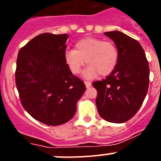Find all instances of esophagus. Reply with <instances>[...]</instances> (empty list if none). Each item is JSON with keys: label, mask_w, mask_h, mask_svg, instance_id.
Returning a JSON list of instances; mask_svg holds the SVG:
<instances>
[{"label": "esophagus", "mask_w": 161, "mask_h": 161, "mask_svg": "<svg viewBox=\"0 0 161 161\" xmlns=\"http://www.w3.org/2000/svg\"><path fill=\"white\" fill-rule=\"evenodd\" d=\"M85 85H86V87H87V88L90 87L91 85H92V83H91L90 81H87V80H85Z\"/></svg>", "instance_id": "1"}]
</instances>
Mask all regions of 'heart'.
Returning <instances> with one entry per match:
<instances>
[{
    "instance_id": "b5f03b06",
    "label": "heart",
    "mask_w": 161,
    "mask_h": 161,
    "mask_svg": "<svg viewBox=\"0 0 161 161\" xmlns=\"http://www.w3.org/2000/svg\"><path fill=\"white\" fill-rule=\"evenodd\" d=\"M64 60L73 74L81 72L86 61L89 66L84 72V77L93 79L99 74L107 76L114 70L119 61V52L113 42L88 37L78 41L75 50H67Z\"/></svg>"
}]
</instances>
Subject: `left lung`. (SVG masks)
I'll return each instance as SVG.
<instances>
[{
    "label": "left lung",
    "mask_w": 161,
    "mask_h": 161,
    "mask_svg": "<svg viewBox=\"0 0 161 161\" xmlns=\"http://www.w3.org/2000/svg\"><path fill=\"white\" fill-rule=\"evenodd\" d=\"M105 35L116 45L119 61L109 76L93 83L97 91V108L105 120L123 123L137 113L147 95L148 62L143 47L136 39L117 31Z\"/></svg>",
    "instance_id": "obj_1"
}]
</instances>
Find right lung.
Returning a JSON list of instances; mask_svg holds the SVG:
<instances>
[{
    "label": "right lung",
    "instance_id": "add662e5",
    "mask_svg": "<svg viewBox=\"0 0 161 161\" xmlns=\"http://www.w3.org/2000/svg\"><path fill=\"white\" fill-rule=\"evenodd\" d=\"M68 35L44 33L18 52L16 85L24 109L36 120L59 126L72 119L85 83L64 60Z\"/></svg>",
    "mask_w": 161,
    "mask_h": 161
}]
</instances>
